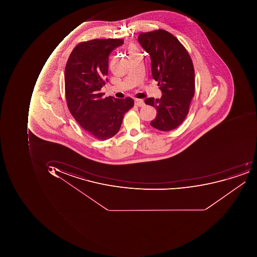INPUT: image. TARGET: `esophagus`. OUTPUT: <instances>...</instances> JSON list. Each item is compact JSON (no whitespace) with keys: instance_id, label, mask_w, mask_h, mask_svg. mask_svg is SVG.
<instances>
[{"instance_id":"esophagus-1","label":"esophagus","mask_w":257,"mask_h":257,"mask_svg":"<svg viewBox=\"0 0 257 257\" xmlns=\"http://www.w3.org/2000/svg\"><path fill=\"white\" fill-rule=\"evenodd\" d=\"M135 105L138 106H140V107H141V106H145V102H144V100L141 99H135Z\"/></svg>"}]
</instances>
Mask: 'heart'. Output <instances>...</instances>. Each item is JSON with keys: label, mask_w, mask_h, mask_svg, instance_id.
<instances>
[{"label": "heart", "mask_w": 257, "mask_h": 257, "mask_svg": "<svg viewBox=\"0 0 257 257\" xmlns=\"http://www.w3.org/2000/svg\"><path fill=\"white\" fill-rule=\"evenodd\" d=\"M135 52H138L137 49H135V47H131V49H130V54L135 53Z\"/></svg>", "instance_id": "obj_1"}]
</instances>
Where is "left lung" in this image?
I'll use <instances>...</instances> for the list:
<instances>
[{"label": "left lung", "instance_id": "1", "mask_svg": "<svg viewBox=\"0 0 257 257\" xmlns=\"http://www.w3.org/2000/svg\"><path fill=\"white\" fill-rule=\"evenodd\" d=\"M138 42L150 55L153 78L163 93L161 99H145L157 109L151 125L161 131L175 130L185 120L195 95L193 62L179 40L163 29L141 32Z\"/></svg>", "mask_w": 257, "mask_h": 257}]
</instances>
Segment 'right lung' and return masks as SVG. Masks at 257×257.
I'll return each mask as SVG.
<instances>
[{
  "mask_svg": "<svg viewBox=\"0 0 257 257\" xmlns=\"http://www.w3.org/2000/svg\"><path fill=\"white\" fill-rule=\"evenodd\" d=\"M119 39H92L78 44L65 69V94L71 114L93 138L106 141L117 134L125 113L134 106L131 97H104L110 52Z\"/></svg>",
  "mask_w": 257,
  "mask_h": 257,
  "instance_id": "add662e5",
  "label": "right lung"
}]
</instances>
